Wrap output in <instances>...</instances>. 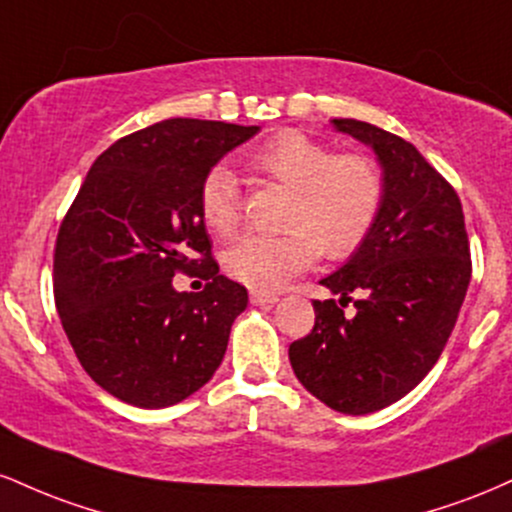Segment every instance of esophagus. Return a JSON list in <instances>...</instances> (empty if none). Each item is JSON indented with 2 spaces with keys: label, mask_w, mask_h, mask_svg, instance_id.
I'll list each match as a JSON object with an SVG mask.
<instances>
[{
  "label": "esophagus",
  "mask_w": 512,
  "mask_h": 512,
  "mask_svg": "<svg viewBox=\"0 0 512 512\" xmlns=\"http://www.w3.org/2000/svg\"><path fill=\"white\" fill-rule=\"evenodd\" d=\"M279 301L276 293H267V291H250V303L252 305H272Z\"/></svg>",
  "instance_id": "esophagus-1"
}]
</instances>
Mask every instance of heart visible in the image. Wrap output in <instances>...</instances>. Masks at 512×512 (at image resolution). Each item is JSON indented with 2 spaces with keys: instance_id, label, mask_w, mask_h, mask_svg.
<instances>
[{
  "instance_id": "heart-1",
  "label": "heart",
  "mask_w": 512,
  "mask_h": 512,
  "mask_svg": "<svg viewBox=\"0 0 512 512\" xmlns=\"http://www.w3.org/2000/svg\"><path fill=\"white\" fill-rule=\"evenodd\" d=\"M252 170L293 190L281 236H245L223 255V267L252 289H279L317 257L349 260L363 248L385 202L383 170L361 154L339 156L301 132H281L252 154ZM199 214L214 236L228 238L243 219L236 175L214 166L199 185Z\"/></svg>"
}]
</instances>
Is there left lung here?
<instances>
[{"mask_svg":"<svg viewBox=\"0 0 512 512\" xmlns=\"http://www.w3.org/2000/svg\"><path fill=\"white\" fill-rule=\"evenodd\" d=\"M383 166L385 202L363 248L322 279L339 303L313 301L315 327L289 346L305 390L342 414L390 407L448 344L472 279L462 202L414 144L358 120H332ZM357 313L344 316L345 303Z\"/></svg>","mask_w":512,"mask_h":512,"instance_id":"1","label":"left lung"}]
</instances>
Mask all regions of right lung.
Instances as JSON below:
<instances>
[{
	"label": "right lung",
	"mask_w": 512,
	"mask_h": 512,
	"mask_svg": "<svg viewBox=\"0 0 512 512\" xmlns=\"http://www.w3.org/2000/svg\"><path fill=\"white\" fill-rule=\"evenodd\" d=\"M260 127L173 120L127 134L88 170L60 223L55 305L76 358L105 392L142 409L178 404L221 366L248 291L219 274L199 185ZM203 269L199 294L172 289Z\"/></svg>",
	"instance_id": "1"
}]
</instances>
